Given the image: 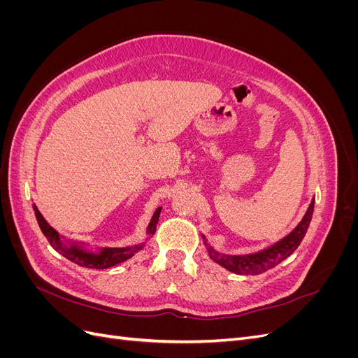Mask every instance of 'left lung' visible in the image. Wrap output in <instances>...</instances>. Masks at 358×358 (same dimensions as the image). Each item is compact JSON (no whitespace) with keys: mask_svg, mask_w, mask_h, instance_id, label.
<instances>
[{"mask_svg":"<svg viewBox=\"0 0 358 358\" xmlns=\"http://www.w3.org/2000/svg\"><path fill=\"white\" fill-rule=\"evenodd\" d=\"M313 203H315V200H312L305 216H303V220L294 230H292L288 236H285L282 241H279L278 243L268 246L267 249H263V251H259L257 254H249V255L220 254L216 252L212 246L206 243V237L203 236L204 243L208 245L209 257L215 263H218L224 268L230 270V272L237 275H259L266 272V270L278 266L282 259L288 258L292 252L296 251L297 246L303 241V237H305L308 227L310 224L312 213H313Z\"/></svg>","mask_w":358,"mask_h":358,"instance_id":"8db88e82","label":"left lung"}]
</instances>
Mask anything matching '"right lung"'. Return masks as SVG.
Returning a JSON list of instances; mask_svg holds the SVG:
<instances>
[{
	"label": "right lung",
	"mask_w": 358,
	"mask_h": 358,
	"mask_svg": "<svg viewBox=\"0 0 358 358\" xmlns=\"http://www.w3.org/2000/svg\"><path fill=\"white\" fill-rule=\"evenodd\" d=\"M36 212V218L37 222L40 225V229L43 231V234L46 236V239L49 241V243L52 245V248L58 251L62 257H66L70 262L79 264L82 267H88V268H107L116 266L119 263L125 262V259L131 258L136 252H138L140 249L145 246V243L140 245H134V246H127V248H103L100 252H88L82 249V246H78L76 243L64 245V242L61 241L59 233L50 227L46 220L43 218V215L40 213V210L37 209V206H32ZM159 212L161 208H158L150 220L149 225H148V234H154L157 230V224L159 220Z\"/></svg>",
	"instance_id": "obj_1"
}]
</instances>
